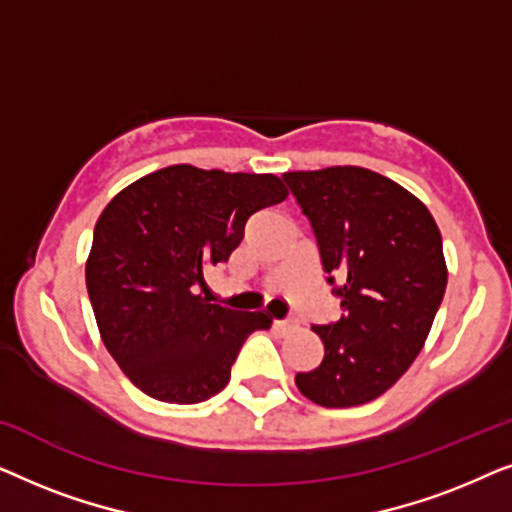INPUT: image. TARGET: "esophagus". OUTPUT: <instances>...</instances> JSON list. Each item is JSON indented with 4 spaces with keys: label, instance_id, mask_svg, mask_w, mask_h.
<instances>
[{
    "label": "esophagus",
    "instance_id": "34e87169",
    "mask_svg": "<svg viewBox=\"0 0 512 512\" xmlns=\"http://www.w3.org/2000/svg\"><path fill=\"white\" fill-rule=\"evenodd\" d=\"M275 326L279 328V331H291V328H296V321H293V319H279V321H275Z\"/></svg>",
    "mask_w": 512,
    "mask_h": 512
}]
</instances>
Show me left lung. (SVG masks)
Here are the masks:
<instances>
[{"label": "left lung", "mask_w": 512, "mask_h": 512, "mask_svg": "<svg viewBox=\"0 0 512 512\" xmlns=\"http://www.w3.org/2000/svg\"><path fill=\"white\" fill-rule=\"evenodd\" d=\"M310 221L338 321L312 326L324 359L296 375L300 394L324 408L382 396L415 361L447 286L443 237L429 209L363 167L286 172Z\"/></svg>", "instance_id": "obj_1"}]
</instances>
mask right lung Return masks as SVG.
I'll return each instance as SVG.
<instances>
[{
	"instance_id": "right-lung-1",
	"label": "right lung",
	"mask_w": 512,
	"mask_h": 512,
	"mask_svg": "<svg viewBox=\"0 0 512 512\" xmlns=\"http://www.w3.org/2000/svg\"><path fill=\"white\" fill-rule=\"evenodd\" d=\"M275 174L170 165L123 188L95 223L86 286L104 347L146 396L202 403L226 387L244 340L270 328L198 296L249 216L286 200Z\"/></svg>"
}]
</instances>
